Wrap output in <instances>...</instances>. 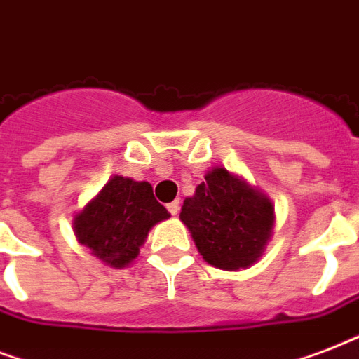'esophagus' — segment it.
<instances>
[{"mask_svg":"<svg viewBox=\"0 0 359 359\" xmlns=\"http://www.w3.org/2000/svg\"><path fill=\"white\" fill-rule=\"evenodd\" d=\"M166 208H168V211H170L172 215H177V213H180V202H177V200L170 202V204L166 205Z\"/></svg>","mask_w":359,"mask_h":359,"instance_id":"obj_1","label":"esophagus"}]
</instances>
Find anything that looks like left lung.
<instances>
[{"label":"left lung","mask_w":359,"mask_h":359,"mask_svg":"<svg viewBox=\"0 0 359 359\" xmlns=\"http://www.w3.org/2000/svg\"><path fill=\"white\" fill-rule=\"evenodd\" d=\"M204 180L194 196L185 198L180 219L208 264L223 269L251 266L273 230V205L224 168Z\"/></svg>","instance_id":"left-lung-1"}]
</instances>
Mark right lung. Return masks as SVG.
Masks as SVG:
<instances>
[{
    "mask_svg": "<svg viewBox=\"0 0 359 359\" xmlns=\"http://www.w3.org/2000/svg\"><path fill=\"white\" fill-rule=\"evenodd\" d=\"M168 217L148 182L114 176L74 217V232L99 260L123 268L136 258L149 229Z\"/></svg>",
    "mask_w": 359,
    "mask_h": 359,
    "instance_id": "obj_1",
    "label": "right lung"
}]
</instances>
